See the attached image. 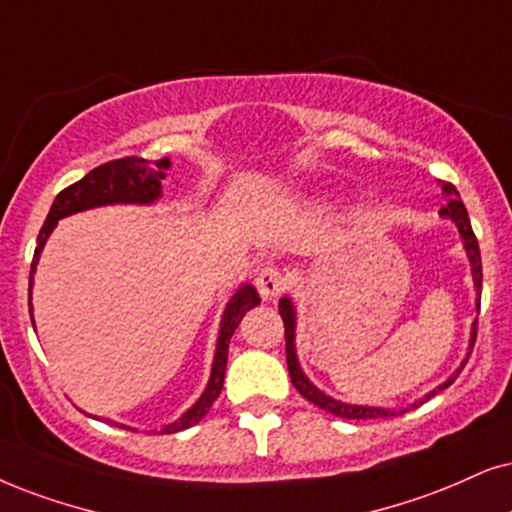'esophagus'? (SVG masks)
Here are the masks:
<instances>
[{
  "label": "esophagus",
  "mask_w": 512,
  "mask_h": 512,
  "mask_svg": "<svg viewBox=\"0 0 512 512\" xmlns=\"http://www.w3.org/2000/svg\"><path fill=\"white\" fill-rule=\"evenodd\" d=\"M286 288V276H283L276 267H264L260 274H257V290H260L264 300H274V297L281 295Z\"/></svg>",
  "instance_id": "1"
}]
</instances>
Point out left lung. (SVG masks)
Listing matches in <instances>:
<instances>
[{
    "instance_id": "1",
    "label": "left lung",
    "mask_w": 512,
    "mask_h": 512,
    "mask_svg": "<svg viewBox=\"0 0 512 512\" xmlns=\"http://www.w3.org/2000/svg\"><path fill=\"white\" fill-rule=\"evenodd\" d=\"M442 191L449 196V200L442 205V210H439V215L451 219L458 226V231H461V238H463V245H465V252H468L470 257V264H472V281H475V288H477V297L482 295V257H480V245H477V238H475V231H472L470 226V217H468V210H465L461 196H458L456 186L454 184H444ZM278 312H281V319H283V326H286V359H288V373H290V380H293L295 390L302 394L304 399L312 401L314 406H319V409L333 413V416L338 418H347V420H371V418H390V416H399V413H406L404 411H394V409H380V406H354V404H342V401L328 397V394H323L321 390H316V387L309 383L307 375L302 373L300 364H297V354H295V307L293 302L288 300V297H281V302H278ZM477 312H480V300H477ZM477 340V321L472 323V335H470V352H472V345H475ZM470 352L465 361L461 364V368L451 375L446 383H442L437 387V390H432L430 394H425V399L435 397L437 392H442L449 387L454 380L458 378V373L463 371V366L468 364L470 359ZM425 399H420V404H423ZM418 406V404H413Z\"/></svg>"
}]
</instances>
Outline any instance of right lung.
<instances>
[{
	"label": "right lung",
	"mask_w": 512,
	"mask_h": 512,
	"mask_svg": "<svg viewBox=\"0 0 512 512\" xmlns=\"http://www.w3.org/2000/svg\"><path fill=\"white\" fill-rule=\"evenodd\" d=\"M170 170V158H160V160H146V158H137V155H129V158H120V160H111V163H103L99 167H94L92 172L84 174L80 181L70 184L68 189H63L58 193L54 205H51L47 219H44V226L37 236V248H35V257H32V267H30V293H32V276H35V267L37 260H40V252L47 243V238L58 219L75 215V212L82 210H92V208H101V205H113V203H153V200L160 198L163 193V186L160 181L165 179V172ZM260 304V295L252 286H241L238 293L231 297L229 304H226L224 316H222V328H219V340H217V352H215V361H212V373H210V383L205 387V392L200 394V399L191 406L184 416L174 420V423L165 425L160 430V435H172V432H181L191 425L200 423L205 418V413L210 411V406L215 404V399L219 397L224 385V373H226V357H229V342L231 335L238 328V323L245 316V312H250L252 307ZM30 319H32V302H30ZM111 423V420H108ZM118 425V423H113ZM125 428V425H120ZM129 430V428H127Z\"/></svg>",
	"instance_id": "add662e5"
}]
</instances>
